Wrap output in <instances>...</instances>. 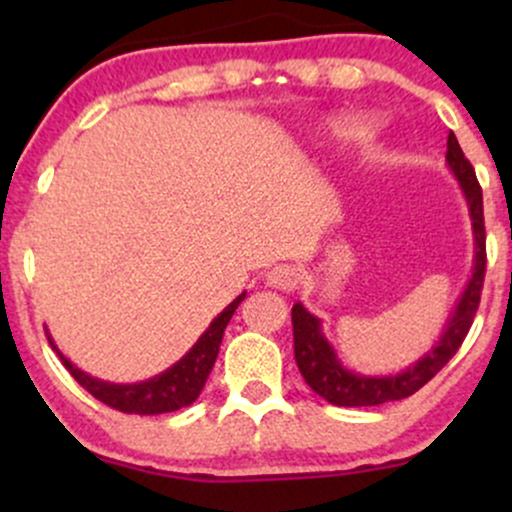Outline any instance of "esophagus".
Returning <instances> with one entry per match:
<instances>
[{"label":"esophagus","instance_id":"obj_1","mask_svg":"<svg viewBox=\"0 0 512 512\" xmlns=\"http://www.w3.org/2000/svg\"><path fill=\"white\" fill-rule=\"evenodd\" d=\"M298 281H301V272H298V267H293V264H276V267L267 272V284L272 286V289L293 291L298 286Z\"/></svg>","mask_w":512,"mask_h":512}]
</instances>
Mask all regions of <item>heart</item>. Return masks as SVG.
Instances as JSON below:
<instances>
[{
  "label": "heart",
  "instance_id": "1",
  "mask_svg": "<svg viewBox=\"0 0 512 512\" xmlns=\"http://www.w3.org/2000/svg\"><path fill=\"white\" fill-rule=\"evenodd\" d=\"M334 129L339 132V137L358 139V137H363V134L368 132L370 122L363 120V117H358V115H344V117H339L337 122H334Z\"/></svg>",
  "mask_w": 512,
  "mask_h": 512
}]
</instances>
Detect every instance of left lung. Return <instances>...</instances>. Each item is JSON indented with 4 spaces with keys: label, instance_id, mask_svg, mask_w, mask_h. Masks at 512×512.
Returning <instances> with one entry per match:
<instances>
[{
    "label": "left lung",
    "instance_id": "left-lung-1",
    "mask_svg": "<svg viewBox=\"0 0 512 512\" xmlns=\"http://www.w3.org/2000/svg\"><path fill=\"white\" fill-rule=\"evenodd\" d=\"M448 168L460 182L464 202L469 207V219H472L474 233V267L464 286L460 301L452 310L445 330L431 349L426 351L419 361L411 363L397 375H363L356 370L346 368L339 361L337 351L330 344V339L322 332L320 317L303 308V303H296L291 310L293 322V351H296V363L305 383L310 390L322 399L337 407H375V404L395 402L421 390L433 375L438 373L452 356L457 354L469 327H472L474 315H477L481 286H484L486 274V233H484V199H481V187L474 175L472 163L462 154L455 134H448V154H445Z\"/></svg>",
    "mask_w": 512,
    "mask_h": 512
}]
</instances>
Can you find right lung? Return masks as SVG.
Listing matches in <instances>:
<instances>
[{
  "instance_id": "obj_1",
  "label": "right lung",
  "mask_w": 512,
  "mask_h": 512,
  "mask_svg": "<svg viewBox=\"0 0 512 512\" xmlns=\"http://www.w3.org/2000/svg\"><path fill=\"white\" fill-rule=\"evenodd\" d=\"M245 291L240 293L236 301H231L219 315L211 320L207 332L197 339L195 346L187 351L180 361H175L173 366L163 370V373L154 375V378L142 380V383H108V380L93 378V375L84 373L81 368H76L67 356L57 349V344L52 342L48 332V342L52 349L57 351V356L62 358L64 368L72 373V378L79 383L84 390L91 392L93 397L101 399L108 407L125 411V414H166V411H178L182 407H190L192 402L199 397L204 383H207L211 368H214L216 356H219V346L223 339V330L231 322L233 313L240 303H243Z\"/></svg>"
}]
</instances>
